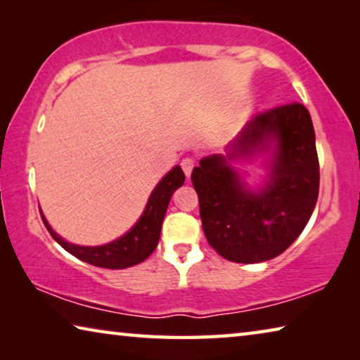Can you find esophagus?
Masks as SVG:
<instances>
[{"mask_svg": "<svg viewBox=\"0 0 360 360\" xmlns=\"http://www.w3.org/2000/svg\"><path fill=\"white\" fill-rule=\"evenodd\" d=\"M193 165H195V160H193L192 157H184L181 160V167H182V169H184V173H186L187 178H188V176H191L192 169H193Z\"/></svg>", "mask_w": 360, "mask_h": 360, "instance_id": "34e87169", "label": "esophagus"}]
</instances>
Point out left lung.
Masks as SVG:
<instances>
[{
	"instance_id": "obj_1",
	"label": "left lung",
	"mask_w": 360,
	"mask_h": 360,
	"mask_svg": "<svg viewBox=\"0 0 360 360\" xmlns=\"http://www.w3.org/2000/svg\"><path fill=\"white\" fill-rule=\"evenodd\" d=\"M270 148L269 181L251 191L229 162ZM192 184L206 240L224 259L257 264L283 254L302 233L318 202L319 160L308 109L289 103L254 115L229 144L227 155L200 160Z\"/></svg>"
}]
</instances>
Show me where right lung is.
I'll use <instances>...</instances> for the list:
<instances>
[{
	"mask_svg": "<svg viewBox=\"0 0 360 360\" xmlns=\"http://www.w3.org/2000/svg\"><path fill=\"white\" fill-rule=\"evenodd\" d=\"M184 181L186 176L182 173L181 167H174L172 172L163 176V179L152 191L149 202L146 205L139 221L119 240H114L103 246H79L65 241L62 236L52 230L42 212L41 217L49 233L65 251H68L79 260L87 262L90 265L120 270V268L141 264L143 260L148 259L155 251L169 200H172V195L176 188L184 184Z\"/></svg>",
	"mask_w": 360,
	"mask_h": 360,
	"instance_id": "obj_1",
	"label": "right lung"
}]
</instances>
